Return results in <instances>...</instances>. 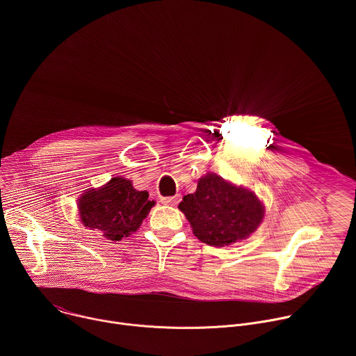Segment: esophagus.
I'll return each instance as SVG.
<instances>
[{"label":"esophagus","mask_w":356,"mask_h":356,"mask_svg":"<svg viewBox=\"0 0 356 356\" xmlns=\"http://www.w3.org/2000/svg\"><path fill=\"white\" fill-rule=\"evenodd\" d=\"M161 201L166 206H177L179 201H180V194L173 195V197H162Z\"/></svg>","instance_id":"1"}]
</instances>
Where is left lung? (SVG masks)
I'll use <instances>...</instances> for the list:
<instances>
[{
	"label": "left lung",
	"mask_w": 356,
	"mask_h": 356,
	"mask_svg": "<svg viewBox=\"0 0 356 356\" xmlns=\"http://www.w3.org/2000/svg\"><path fill=\"white\" fill-rule=\"evenodd\" d=\"M179 210L197 239L218 248L249 238L265 217L255 193L211 172L198 179L197 190L183 197Z\"/></svg>",
	"instance_id": "obj_1"
}]
</instances>
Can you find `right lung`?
<instances>
[{
  "instance_id": "add662e5",
  "label": "right lung",
  "mask_w": 356,
  "mask_h": 356,
  "mask_svg": "<svg viewBox=\"0 0 356 356\" xmlns=\"http://www.w3.org/2000/svg\"><path fill=\"white\" fill-rule=\"evenodd\" d=\"M155 204L146 190H135L131 180L117 176L101 187L84 190L77 211L84 227L115 242L135 232Z\"/></svg>"
}]
</instances>
